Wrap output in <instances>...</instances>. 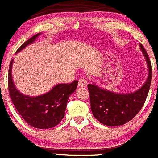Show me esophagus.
I'll return each mask as SVG.
<instances>
[{"label": "esophagus", "mask_w": 158, "mask_h": 158, "mask_svg": "<svg viewBox=\"0 0 158 158\" xmlns=\"http://www.w3.org/2000/svg\"><path fill=\"white\" fill-rule=\"evenodd\" d=\"M87 86V82L86 79H79V87H86Z\"/></svg>", "instance_id": "1"}]
</instances>
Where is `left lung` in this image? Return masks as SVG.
Returning <instances> with one entry per match:
<instances>
[{
  "label": "left lung",
  "instance_id": "obj_1",
  "mask_svg": "<svg viewBox=\"0 0 158 158\" xmlns=\"http://www.w3.org/2000/svg\"><path fill=\"white\" fill-rule=\"evenodd\" d=\"M148 66V76L145 83L136 91L118 94L102 89L96 84H88L91 110L94 118L107 126H122L132 120L143 106L150 89L152 69L147 51L139 44Z\"/></svg>",
  "mask_w": 158,
  "mask_h": 158
}]
</instances>
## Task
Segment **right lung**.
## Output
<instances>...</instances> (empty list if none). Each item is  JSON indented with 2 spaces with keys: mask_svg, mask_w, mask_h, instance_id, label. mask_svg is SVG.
<instances>
[{
  "mask_svg": "<svg viewBox=\"0 0 158 158\" xmlns=\"http://www.w3.org/2000/svg\"><path fill=\"white\" fill-rule=\"evenodd\" d=\"M41 34L39 32L28 40L17 50L19 53L31 44ZM13 59L8 70V91L11 101L18 112L29 125L40 129H51L60 123L64 117L68 101L78 86V81L72 83L57 84L49 92L37 97L22 94L15 87L11 76Z\"/></svg>",
  "mask_w": 158,
  "mask_h": 158,
  "instance_id": "right-lung-1",
  "label": "right lung"
}]
</instances>
